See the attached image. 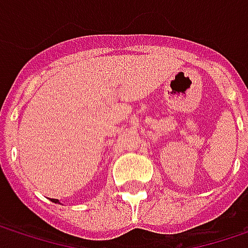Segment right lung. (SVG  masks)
<instances>
[{"mask_svg":"<svg viewBox=\"0 0 248 248\" xmlns=\"http://www.w3.org/2000/svg\"><path fill=\"white\" fill-rule=\"evenodd\" d=\"M53 201H54V202H57V200H53Z\"/></svg>","mask_w":248,"mask_h":248,"instance_id":"obj_1","label":"right lung"}]
</instances>
